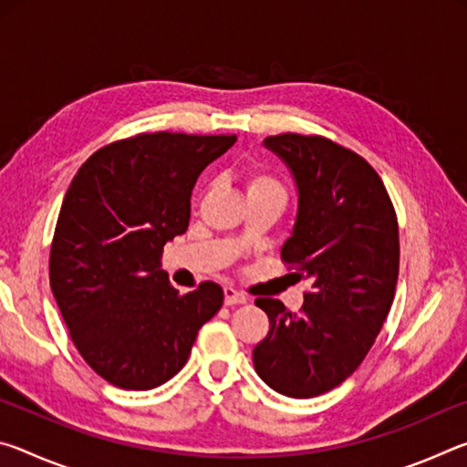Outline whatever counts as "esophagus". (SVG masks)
<instances>
[{
  "instance_id": "obj_1",
  "label": "esophagus",
  "mask_w": 467,
  "mask_h": 467,
  "mask_svg": "<svg viewBox=\"0 0 467 467\" xmlns=\"http://www.w3.org/2000/svg\"><path fill=\"white\" fill-rule=\"evenodd\" d=\"M224 303L231 306V305H244L247 303V296L243 295V292L234 290L233 286H226L224 288Z\"/></svg>"
}]
</instances>
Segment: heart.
I'll list each match as a JSON object with an SVG mask.
<instances>
[{"instance_id": "1", "label": "heart", "mask_w": 467, "mask_h": 467, "mask_svg": "<svg viewBox=\"0 0 467 467\" xmlns=\"http://www.w3.org/2000/svg\"><path fill=\"white\" fill-rule=\"evenodd\" d=\"M244 183H247V193H255V192H267V189H274V192H282L280 181L275 179L270 172H265L262 169L253 167L247 171V177H244Z\"/></svg>"}]
</instances>
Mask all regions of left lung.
<instances>
[{"label":"left lung","mask_w":467,"mask_h":467,"mask_svg":"<svg viewBox=\"0 0 467 467\" xmlns=\"http://www.w3.org/2000/svg\"><path fill=\"white\" fill-rule=\"evenodd\" d=\"M264 144L296 181L298 214L282 262L311 288L298 313L278 298L255 300L270 331L253 348V365L272 389L305 400L344 383L375 344L400 274L398 216L381 177L354 150L290 131Z\"/></svg>","instance_id":"left-lung-1"}]
</instances>
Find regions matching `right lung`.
Masks as SVG:
<instances>
[{
  "instance_id": "1",
  "label": "right lung",
  "mask_w": 467,
  "mask_h": 467,
  "mask_svg": "<svg viewBox=\"0 0 467 467\" xmlns=\"http://www.w3.org/2000/svg\"><path fill=\"white\" fill-rule=\"evenodd\" d=\"M236 136L146 131L97 150L63 197L49 282L69 337L94 373L144 391L175 377L224 292H179L161 270L164 243L183 234L200 172Z\"/></svg>"
}]
</instances>
